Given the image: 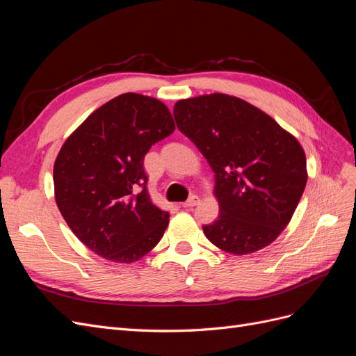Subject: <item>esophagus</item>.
Listing matches in <instances>:
<instances>
[{
	"label": "esophagus",
	"instance_id": "1",
	"mask_svg": "<svg viewBox=\"0 0 356 356\" xmlns=\"http://www.w3.org/2000/svg\"><path fill=\"white\" fill-rule=\"evenodd\" d=\"M199 202H200L199 196H190L187 202L182 203V207H184V208H193V207H196Z\"/></svg>",
	"mask_w": 356,
	"mask_h": 356
}]
</instances>
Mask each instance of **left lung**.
I'll use <instances>...</instances> for the list:
<instances>
[{
  "label": "left lung",
  "instance_id": "left-lung-1",
  "mask_svg": "<svg viewBox=\"0 0 356 356\" xmlns=\"http://www.w3.org/2000/svg\"><path fill=\"white\" fill-rule=\"evenodd\" d=\"M174 117L215 174L220 215L203 225L209 242L234 255L275 242L307 182L306 154L297 138L260 108L225 93L181 99Z\"/></svg>",
  "mask_w": 356,
  "mask_h": 356
}]
</instances>
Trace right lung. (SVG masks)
<instances>
[{"mask_svg":"<svg viewBox=\"0 0 356 356\" xmlns=\"http://www.w3.org/2000/svg\"><path fill=\"white\" fill-rule=\"evenodd\" d=\"M174 131L163 102L129 92L63 143L53 166L56 204L79 241L105 260L138 261L163 236L169 213L149 199L144 157Z\"/></svg>","mask_w":356,"mask_h":356,"instance_id":"1","label":"right lung"}]
</instances>
